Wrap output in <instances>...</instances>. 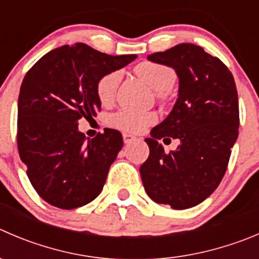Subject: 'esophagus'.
<instances>
[{"label":"esophagus","instance_id":"1","mask_svg":"<svg viewBox=\"0 0 259 259\" xmlns=\"http://www.w3.org/2000/svg\"><path fill=\"white\" fill-rule=\"evenodd\" d=\"M122 139H124L125 144H129V143L134 142V140L137 139V138L133 137V135H130V134H124V135H122Z\"/></svg>","mask_w":259,"mask_h":259}]
</instances>
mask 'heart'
Masks as SVG:
<instances>
[{"label":"heart","mask_w":259,"mask_h":259,"mask_svg":"<svg viewBox=\"0 0 259 259\" xmlns=\"http://www.w3.org/2000/svg\"><path fill=\"white\" fill-rule=\"evenodd\" d=\"M138 76L154 91H168L176 81V73L170 67L159 63L145 62L135 68ZM121 79V72L114 71L105 74L97 83V96L102 102H110L115 97L117 86ZM155 115L152 112L135 111L132 109H121L111 115L110 122L117 129L129 133H140L147 126L155 122Z\"/></svg>","instance_id":"b5f03b06"}]
</instances>
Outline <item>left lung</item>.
<instances>
[{
  "mask_svg": "<svg viewBox=\"0 0 259 259\" xmlns=\"http://www.w3.org/2000/svg\"><path fill=\"white\" fill-rule=\"evenodd\" d=\"M148 59L172 67L180 86L172 111L145 139L149 157L140 176L153 201L188 209L206 200L225 175L239 129L237 87L224 63L199 45L182 42ZM167 136L180 139L168 155L157 143Z\"/></svg>",
  "mask_w": 259,
  "mask_h": 259,
  "instance_id": "obj_1",
  "label": "left lung"
}]
</instances>
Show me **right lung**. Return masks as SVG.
<instances>
[{
  "instance_id": "right-lung-1",
  "label": "right lung",
  "mask_w": 259,
  "mask_h": 259,
  "mask_svg": "<svg viewBox=\"0 0 259 259\" xmlns=\"http://www.w3.org/2000/svg\"><path fill=\"white\" fill-rule=\"evenodd\" d=\"M135 54L109 55L83 42L47 53L30 68L17 102V148L39 196L59 209L96 199L122 148L117 130L86 138L78 120L101 109L97 83Z\"/></svg>"
}]
</instances>
